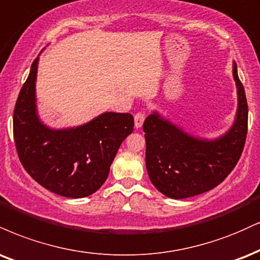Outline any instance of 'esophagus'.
<instances>
[{"instance_id":"esophagus-1","label":"esophagus","mask_w":260,"mask_h":260,"mask_svg":"<svg viewBox=\"0 0 260 260\" xmlns=\"http://www.w3.org/2000/svg\"><path fill=\"white\" fill-rule=\"evenodd\" d=\"M145 120V114L143 111L137 112L134 115V124H136V128H140L143 126V122Z\"/></svg>"}]
</instances>
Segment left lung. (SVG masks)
<instances>
[{
	"label": "left lung",
	"mask_w": 260,
	"mask_h": 260,
	"mask_svg": "<svg viewBox=\"0 0 260 260\" xmlns=\"http://www.w3.org/2000/svg\"><path fill=\"white\" fill-rule=\"evenodd\" d=\"M239 108L234 126L215 140L193 138L157 112L144 121L146 170L158 191L171 199L200 195L223 181L239 162L248 129V106L242 83L233 69Z\"/></svg>",
	"instance_id": "obj_1"
}]
</instances>
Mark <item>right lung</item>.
<instances>
[{"mask_svg": "<svg viewBox=\"0 0 260 260\" xmlns=\"http://www.w3.org/2000/svg\"><path fill=\"white\" fill-rule=\"evenodd\" d=\"M37 64L39 57L14 106L18 157L31 178L49 191L65 198H86L104 184L118 148L133 132L134 118L131 114L105 112L76 128L46 127L36 112Z\"/></svg>", "mask_w": 260, "mask_h": 260, "instance_id": "right-lung-1", "label": "right lung"}]
</instances>
